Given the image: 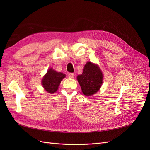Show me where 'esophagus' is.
Listing matches in <instances>:
<instances>
[{
  "instance_id": "esophagus-1",
  "label": "esophagus",
  "mask_w": 150,
  "mask_h": 150,
  "mask_svg": "<svg viewBox=\"0 0 150 150\" xmlns=\"http://www.w3.org/2000/svg\"><path fill=\"white\" fill-rule=\"evenodd\" d=\"M68 76H69V78H73L74 77V73H69L68 74Z\"/></svg>"
}]
</instances>
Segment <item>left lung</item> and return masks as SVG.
I'll list each match as a JSON object with an SVG mask.
<instances>
[{
  "mask_svg": "<svg viewBox=\"0 0 150 150\" xmlns=\"http://www.w3.org/2000/svg\"><path fill=\"white\" fill-rule=\"evenodd\" d=\"M103 74L99 67L91 62L84 66L82 74L77 77L83 94L91 96L100 89L103 83Z\"/></svg>",
  "mask_w": 150,
  "mask_h": 150,
  "instance_id": "1",
  "label": "left lung"
}]
</instances>
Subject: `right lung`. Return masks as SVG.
<instances>
[{
    "label": "right lung",
    "mask_w": 150,
    "mask_h": 150,
    "mask_svg": "<svg viewBox=\"0 0 150 150\" xmlns=\"http://www.w3.org/2000/svg\"><path fill=\"white\" fill-rule=\"evenodd\" d=\"M65 76L62 72H57L51 68L42 79V84L44 88L49 93L56 92L61 81L65 78Z\"/></svg>",
    "instance_id": "obj_1"
}]
</instances>
